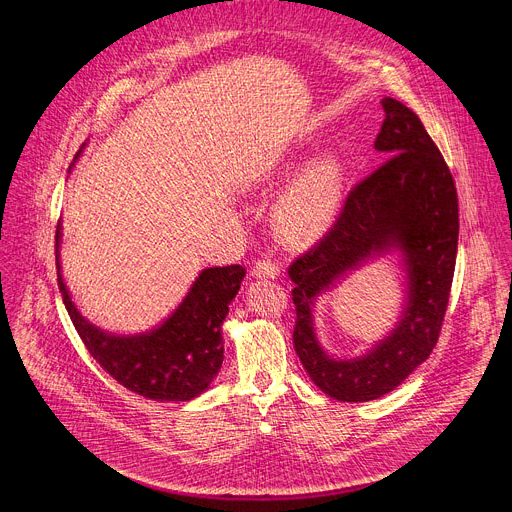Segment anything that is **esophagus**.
Listing matches in <instances>:
<instances>
[{
    "mask_svg": "<svg viewBox=\"0 0 512 512\" xmlns=\"http://www.w3.org/2000/svg\"><path fill=\"white\" fill-rule=\"evenodd\" d=\"M253 273L257 277H277L280 275V265L271 259H257V263L253 265Z\"/></svg>",
    "mask_w": 512,
    "mask_h": 512,
    "instance_id": "esophagus-1",
    "label": "esophagus"
}]
</instances>
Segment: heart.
Wrapping results in <instances>:
<instances>
[{
  "label": "heart",
  "mask_w": 512,
  "mask_h": 512,
  "mask_svg": "<svg viewBox=\"0 0 512 512\" xmlns=\"http://www.w3.org/2000/svg\"><path fill=\"white\" fill-rule=\"evenodd\" d=\"M345 192V169L337 155L310 161L284 190L273 210L277 228L292 239L314 235L335 216Z\"/></svg>",
  "instance_id": "1"
}]
</instances>
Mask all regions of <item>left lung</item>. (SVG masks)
<instances>
[{
    "label": "left lung",
    "instance_id": "1",
    "mask_svg": "<svg viewBox=\"0 0 512 512\" xmlns=\"http://www.w3.org/2000/svg\"><path fill=\"white\" fill-rule=\"evenodd\" d=\"M374 147L388 159L347 194L335 220L290 267L296 304L294 347L310 380L335 400L367 402L392 392L437 345L449 302L459 210L451 171L421 118L384 98ZM396 246L407 265V306L397 329L367 356L333 360L311 322L316 295L367 256Z\"/></svg>",
    "mask_w": 512,
    "mask_h": 512
}]
</instances>
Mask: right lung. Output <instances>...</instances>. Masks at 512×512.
I'll return each instance as SVG.
<instances>
[{
  "instance_id": "add662e5",
  "label": "right lung",
  "mask_w": 512,
  "mask_h": 512,
  "mask_svg": "<svg viewBox=\"0 0 512 512\" xmlns=\"http://www.w3.org/2000/svg\"><path fill=\"white\" fill-rule=\"evenodd\" d=\"M55 247L59 290L73 327L91 357L118 384L159 402L192 400L212 384L224 357L222 322L228 304L241 288L243 265L204 269L161 327L151 333L122 337L89 324L73 304L59 263L61 224H57Z\"/></svg>"
}]
</instances>
